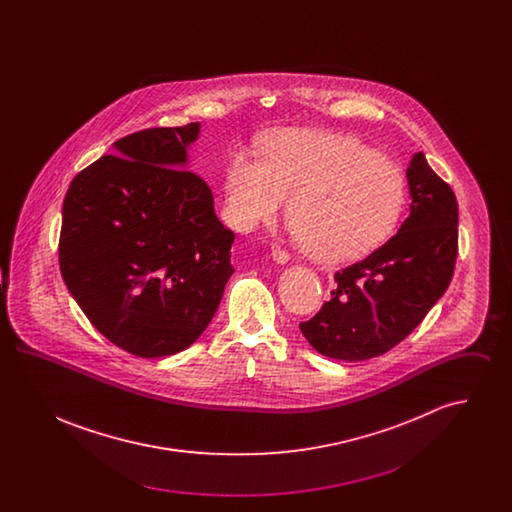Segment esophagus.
<instances>
[{
	"instance_id": "esophagus-1",
	"label": "esophagus",
	"mask_w": 512,
	"mask_h": 512,
	"mask_svg": "<svg viewBox=\"0 0 512 512\" xmlns=\"http://www.w3.org/2000/svg\"><path fill=\"white\" fill-rule=\"evenodd\" d=\"M270 255H272V261H274V263H276V265H286V263H288V261H290V255H288V253H286V251H282V249H278V247H274V249H272V253H270Z\"/></svg>"
}]
</instances>
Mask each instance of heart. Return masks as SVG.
<instances>
[{
    "label": "heart",
    "mask_w": 512,
    "mask_h": 512,
    "mask_svg": "<svg viewBox=\"0 0 512 512\" xmlns=\"http://www.w3.org/2000/svg\"><path fill=\"white\" fill-rule=\"evenodd\" d=\"M226 192L242 230L274 222L292 197L288 219L303 251L338 265L365 257L395 232L407 180L357 138L284 128L265 142L263 161H234Z\"/></svg>",
    "instance_id": "1"
}]
</instances>
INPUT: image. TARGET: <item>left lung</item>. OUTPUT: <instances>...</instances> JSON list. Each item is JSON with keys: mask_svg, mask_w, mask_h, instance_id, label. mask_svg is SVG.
I'll list each match as a JSON object with an SVG mask.
<instances>
[{"mask_svg": "<svg viewBox=\"0 0 512 512\" xmlns=\"http://www.w3.org/2000/svg\"><path fill=\"white\" fill-rule=\"evenodd\" d=\"M411 213L366 259L336 272V290L301 334L320 355L366 361L405 340L449 288L457 259L459 207L422 151L407 169Z\"/></svg>", "mask_w": 512, "mask_h": 512, "instance_id": "obj_1", "label": "left lung"}]
</instances>
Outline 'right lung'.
<instances>
[{"label": "right lung", "instance_id": "add662e5", "mask_svg": "<svg viewBox=\"0 0 512 512\" xmlns=\"http://www.w3.org/2000/svg\"><path fill=\"white\" fill-rule=\"evenodd\" d=\"M201 124L149 128L74 176L63 203L59 267L99 332L157 359L190 347L232 276L234 232L188 171Z\"/></svg>", "mask_w": 512, "mask_h": 512}]
</instances>
